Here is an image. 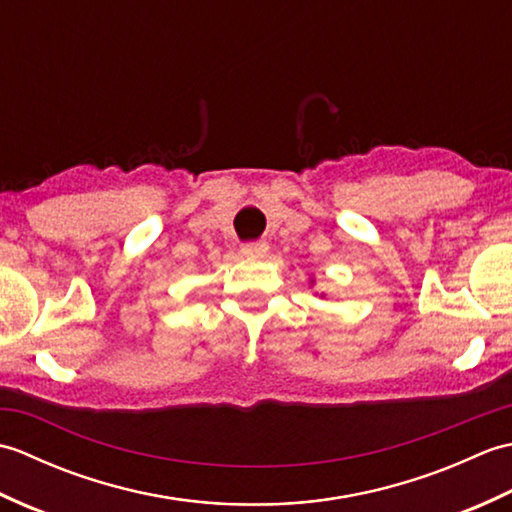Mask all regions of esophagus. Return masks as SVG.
<instances>
[{
	"instance_id": "1",
	"label": "esophagus",
	"mask_w": 512,
	"mask_h": 512,
	"mask_svg": "<svg viewBox=\"0 0 512 512\" xmlns=\"http://www.w3.org/2000/svg\"><path fill=\"white\" fill-rule=\"evenodd\" d=\"M242 255L250 259H262L268 255V244L266 242H250L242 246Z\"/></svg>"
}]
</instances>
